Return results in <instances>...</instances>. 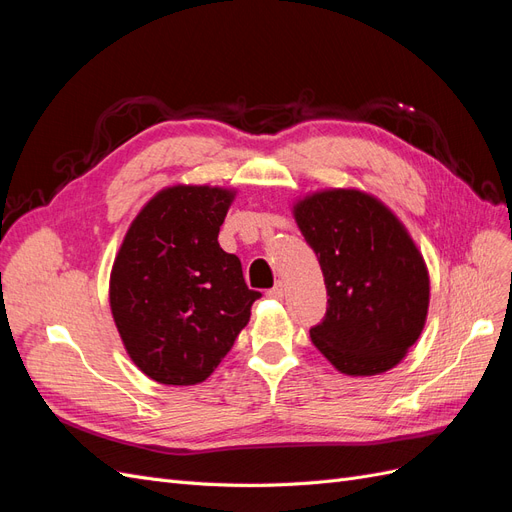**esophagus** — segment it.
Instances as JSON below:
<instances>
[{"instance_id":"esophagus-1","label":"esophagus","mask_w":512,"mask_h":512,"mask_svg":"<svg viewBox=\"0 0 512 512\" xmlns=\"http://www.w3.org/2000/svg\"><path fill=\"white\" fill-rule=\"evenodd\" d=\"M284 294H286V288H284L282 282H277L273 288L267 290V297L269 299H284Z\"/></svg>"}]
</instances>
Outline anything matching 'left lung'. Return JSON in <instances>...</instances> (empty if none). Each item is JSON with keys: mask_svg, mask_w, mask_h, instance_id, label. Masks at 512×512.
<instances>
[{"mask_svg": "<svg viewBox=\"0 0 512 512\" xmlns=\"http://www.w3.org/2000/svg\"><path fill=\"white\" fill-rule=\"evenodd\" d=\"M327 284V314L309 329L314 346L348 376H376L404 359L421 335L429 275L421 252L380 200L324 190L294 205Z\"/></svg>", "mask_w": 512, "mask_h": 512, "instance_id": "left-lung-1", "label": "left lung"}]
</instances>
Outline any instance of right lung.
<instances>
[{"mask_svg":"<svg viewBox=\"0 0 512 512\" xmlns=\"http://www.w3.org/2000/svg\"><path fill=\"white\" fill-rule=\"evenodd\" d=\"M235 192L175 185L153 196L126 232L111 271V312L134 365L151 380H207L262 294L226 254L220 226Z\"/></svg>","mask_w":512,"mask_h":512,"instance_id":"obj_1","label":"right lung"}]
</instances>
